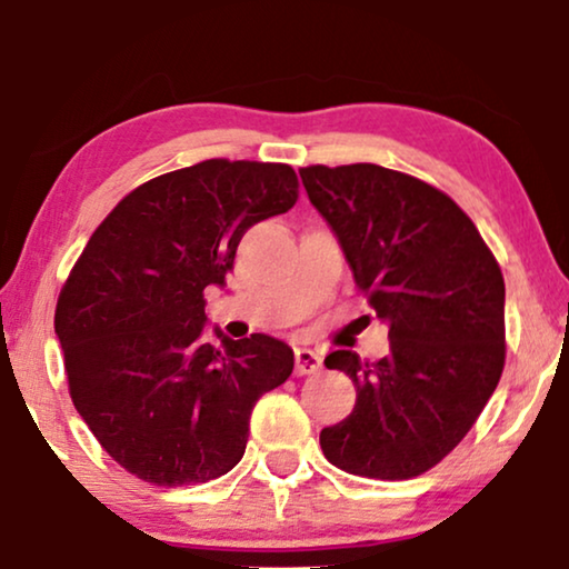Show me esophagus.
Here are the masks:
<instances>
[{"mask_svg": "<svg viewBox=\"0 0 569 569\" xmlns=\"http://www.w3.org/2000/svg\"><path fill=\"white\" fill-rule=\"evenodd\" d=\"M323 365V357L313 352L308 347L295 349V376H310V372H318Z\"/></svg>", "mask_w": 569, "mask_h": 569, "instance_id": "1", "label": "esophagus"}]
</instances>
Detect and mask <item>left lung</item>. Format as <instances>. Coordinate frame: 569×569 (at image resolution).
Here are the masks:
<instances>
[{
	"mask_svg": "<svg viewBox=\"0 0 569 569\" xmlns=\"http://www.w3.org/2000/svg\"><path fill=\"white\" fill-rule=\"evenodd\" d=\"M355 282L388 326V355L326 357L357 388L352 415L323 427V456L368 479H411L477 422L505 365V282L461 207L372 162L300 170Z\"/></svg>",
	"mask_w": 569,
	"mask_h": 569,
	"instance_id": "8db88e82",
	"label": "left lung"
}]
</instances>
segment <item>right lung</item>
I'll use <instances>...</instances> for the list:
<instances>
[{
  "label": "right lung",
  "instance_id": "1",
  "mask_svg": "<svg viewBox=\"0 0 569 569\" xmlns=\"http://www.w3.org/2000/svg\"><path fill=\"white\" fill-rule=\"evenodd\" d=\"M295 201L290 166L204 160L123 197L77 259L53 316L69 393L134 477L186 487L228 473L256 401L290 378L284 341L201 333L204 287H224L246 230Z\"/></svg>",
  "mask_w": 569,
  "mask_h": 569
}]
</instances>
